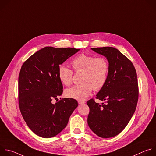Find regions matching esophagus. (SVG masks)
Returning a JSON list of instances; mask_svg holds the SVG:
<instances>
[{
  "mask_svg": "<svg viewBox=\"0 0 156 156\" xmlns=\"http://www.w3.org/2000/svg\"><path fill=\"white\" fill-rule=\"evenodd\" d=\"M78 104H80V105H81V104H85V102L84 101H78Z\"/></svg>",
  "mask_w": 156,
  "mask_h": 156,
  "instance_id": "esophagus-1",
  "label": "esophagus"
}]
</instances>
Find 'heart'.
<instances>
[{"label": "heart", "mask_w": 156, "mask_h": 156, "mask_svg": "<svg viewBox=\"0 0 156 156\" xmlns=\"http://www.w3.org/2000/svg\"><path fill=\"white\" fill-rule=\"evenodd\" d=\"M72 65L76 72H83L81 84L74 86L66 90L69 98L77 100H85L93 91L100 90L108 78L109 66L104 57H95L94 55L81 54L72 61ZM58 76L60 81L66 86L72 83L73 71L65 65L58 68Z\"/></svg>", "instance_id": "1"}]
</instances>
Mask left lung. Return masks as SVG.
I'll use <instances>...</instances> for the list:
<instances>
[{"mask_svg":"<svg viewBox=\"0 0 156 156\" xmlns=\"http://www.w3.org/2000/svg\"><path fill=\"white\" fill-rule=\"evenodd\" d=\"M91 49L106 57L109 70L106 83L96 95L105 103L101 105L93 99L87 102V124L99 137L112 138L123 130L135 113L139 94L136 72L132 62L114 48Z\"/></svg>","mask_w":156,"mask_h":156,"instance_id":"1","label":"left lung"}]
</instances>
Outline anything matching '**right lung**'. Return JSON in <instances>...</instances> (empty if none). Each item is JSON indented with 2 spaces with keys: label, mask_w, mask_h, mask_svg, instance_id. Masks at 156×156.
Instances as JSON below:
<instances>
[{
  "label": "right lung",
  "mask_w": 156,
  "mask_h": 156,
  "mask_svg": "<svg viewBox=\"0 0 156 156\" xmlns=\"http://www.w3.org/2000/svg\"><path fill=\"white\" fill-rule=\"evenodd\" d=\"M80 49L45 47L37 51L22 65L18 77L20 112L30 129L45 138L58 135L67 125L78 102L64 98L53 99L63 93L58 68Z\"/></svg>",
  "instance_id": "obj_1"
}]
</instances>
